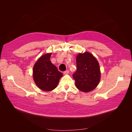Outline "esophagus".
<instances>
[{
  "label": "esophagus",
  "instance_id": "1",
  "mask_svg": "<svg viewBox=\"0 0 132 132\" xmlns=\"http://www.w3.org/2000/svg\"><path fill=\"white\" fill-rule=\"evenodd\" d=\"M69 73V71L68 70H67L64 71V72H63V73L64 74H68Z\"/></svg>",
  "mask_w": 132,
  "mask_h": 132
}]
</instances>
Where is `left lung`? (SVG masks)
Here are the masks:
<instances>
[{
    "mask_svg": "<svg viewBox=\"0 0 132 132\" xmlns=\"http://www.w3.org/2000/svg\"><path fill=\"white\" fill-rule=\"evenodd\" d=\"M77 70L73 74L75 85L81 91L88 93L97 86L101 79L98 61L89 52L79 53L77 59Z\"/></svg>",
    "mask_w": 132,
    "mask_h": 132,
    "instance_id": "obj_1",
    "label": "left lung"
}]
</instances>
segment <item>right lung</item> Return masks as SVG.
Listing matches in <instances>:
<instances>
[{
	"instance_id": "1",
	"label": "right lung",
	"mask_w": 132,
	"mask_h": 132,
	"mask_svg": "<svg viewBox=\"0 0 132 132\" xmlns=\"http://www.w3.org/2000/svg\"><path fill=\"white\" fill-rule=\"evenodd\" d=\"M52 53H47L39 58L33 68L35 82L43 91L54 90L58 85L63 74L50 61Z\"/></svg>"
}]
</instances>
